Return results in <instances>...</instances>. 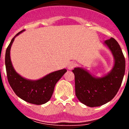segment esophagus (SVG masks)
<instances>
[{
  "mask_svg": "<svg viewBox=\"0 0 129 129\" xmlns=\"http://www.w3.org/2000/svg\"><path fill=\"white\" fill-rule=\"evenodd\" d=\"M76 64L75 62H70L69 63V65H68V69L69 70H72L75 66H76Z\"/></svg>",
  "mask_w": 129,
  "mask_h": 129,
  "instance_id": "1",
  "label": "esophagus"
}]
</instances>
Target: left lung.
Returning <instances> with one entry per match:
<instances>
[{
    "label": "left lung",
    "instance_id": "obj_1",
    "mask_svg": "<svg viewBox=\"0 0 129 129\" xmlns=\"http://www.w3.org/2000/svg\"><path fill=\"white\" fill-rule=\"evenodd\" d=\"M104 44L114 57V66L107 75L98 78L82 68L76 67L72 70L76 97L81 103L90 107H98L110 101L120 88L125 73V58L118 42L111 38Z\"/></svg>",
    "mask_w": 129,
    "mask_h": 129
}]
</instances>
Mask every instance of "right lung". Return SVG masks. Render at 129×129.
Instances as JSON below:
<instances>
[{
  "mask_svg": "<svg viewBox=\"0 0 129 129\" xmlns=\"http://www.w3.org/2000/svg\"><path fill=\"white\" fill-rule=\"evenodd\" d=\"M19 32L11 41L5 53V67L9 84L17 96L27 103L44 104L51 98L56 84L67 72L66 69L50 73L38 80L27 79L16 72L10 58V50L14 39L24 31Z\"/></svg>",
  "mask_w": 129,
  "mask_h": 129,
  "instance_id": "add662e5",
  "label": "right lung"
}]
</instances>
